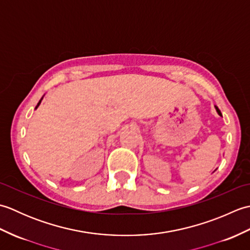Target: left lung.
I'll return each mask as SVG.
<instances>
[{
	"instance_id": "left-lung-1",
	"label": "left lung",
	"mask_w": 250,
	"mask_h": 250,
	"mask_svg": "<svg viewBox=\"0 0 250 250\" xmlns=\"http://www.w3.org/2000/svg\"><path fill=\"white\" fill-rule=\"evenodd\" d=\"M215 108H216V110H217V113H218V115H220L221 116V113H220V110H219V108L217 107V106H215Z\"/></svg>"
}]
</instances>
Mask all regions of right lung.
<instances>
[{
  "label": "right lung",
  "mask_w": 250,
  "mask_h": 250,
  "mask_svg": "<svg viewBox=\"0 0 250 250\" xmlns=\"http://www.w3.org/2000/svg\"><path fill=\"white\" fill-rule=\"evenodd\" d=\"M42 100H43V98H42V99H41V101H42ZM41 101H40V102H39V103H37V105H36V107H35V109H36V108H37V107H39V106H40V104H41Z\"/></svg>",
  "instance_id": "right-lung-1"
}]
</instances>
